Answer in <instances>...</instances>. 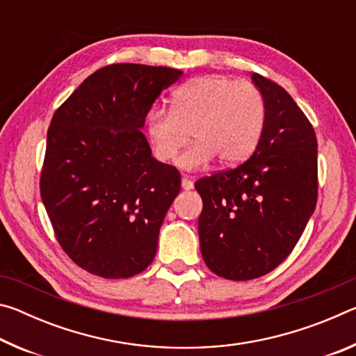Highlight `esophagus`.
<instances>
[{
    "mask_svg": "<svg viewBox=\"0 0 356 356\" xmlns=\"http://www.w3.org/2000/svg\"><path fill=\"white\" fill-rule=\"evenodd\" d=\"M182 188L184 190H191L193 188V180L188 176L182 177Z\"/></svg>",
    "mask_w": 356,
    "mask_h": 356,
    "instance_id": "obj_1",
    "label": "esophagus"
}]
</instances>
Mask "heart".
<instances>
[{
	"mask_svg": "<svg viewBox=\"0 0 356 356\" xmlns=\"http://www.w3.org/2000/svg\"><path fill=\"white\" fill-rule=\"evenodd\" d=\"M267 108L262 92L251 81L221 75L197 76L172 92L171 110L152 106L146 116V135L161 163L177 159L186 171H200L215 159L221 166L243 163L261 141Z\"/></svg>",
	"mask_w": 356,
	"mask_h": 356,
	"instance_id": "1",
	"label": "heart"
}]
</instances>
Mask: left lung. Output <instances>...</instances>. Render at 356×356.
Instances as JSON below:
<instances>
[{"mask_svg": "<svg viewBox=\"0 0 356 356\" xmlns=\"http://www.w3.org/2000/svg\"><path fill=\"white\" fill-rule=\"evenodd\" d=\"M267 108L261 141L245 163L196 180L201 252L221 278L248 281L291 254L317 204V138L284 88L252 74Z\"/></svg>", "mask_w": 356, "mask_h": 356, "instance_id": "obj_1", "label": "left lung"}]
</instances>
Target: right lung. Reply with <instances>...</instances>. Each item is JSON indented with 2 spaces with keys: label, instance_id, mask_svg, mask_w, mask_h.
Here are the masks:
<instances>
[{
  "label": "right lung",
  "instance_id": "add662e5",
  "mask_svg": "<svg viewBox=\"0 0 356 356\" xmlns=\"http://www.w3.org/2000/svg\"><path fill=\"white\" fill-rule=\"evenodd\" d=\"M182 70L111 64L89 75L53 114L40 196L58 243L78 267L130 278L154 261L180 174L150 152L141 129Z\"/></svg>",
  "mask_w": 356,
  "mask_h": 356
}]
</instances>
